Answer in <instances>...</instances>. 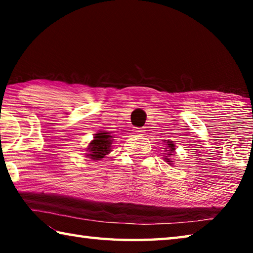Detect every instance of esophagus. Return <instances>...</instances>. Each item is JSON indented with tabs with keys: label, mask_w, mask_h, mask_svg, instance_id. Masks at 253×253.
<instances>
[{
	"label": "esophagus",
	"mask_w": 253,
	"mask_h": 253,
	"mask_svg": "<svg viewBox=\"0 0 253 253\" xmlns=\"http://www.w3.org/2000/svg\"><path fill=\"white\" fill-rule=\"evenodd\" d=\"M134 132H135L136 135H138V136H142V135H144L145 130L143 129V128H135V129H134Z\"/></svg>",
	"instance_id": "34e87169"
}]
</instances>
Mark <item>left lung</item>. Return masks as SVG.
<instances>
[{
    "instance_id": "8db88e82",
    "label": "left lung",
    "mask_w": 253,
    "mask_h": 253,
    "mask_svg": "<svg viewBox=\"0 0 253 253\" xmlns=\"http://www.w3.org/2000/svg\"><path fill=\"white\" fill-rule=\"evenodd\" d=\"M169 153L170 152H173L174 151V144H173V142H169ZM168 155H173V154H168ZM166 160H169V158H166ZM168 162H172V161H168Z\"/></svg>"
}]
</instances>
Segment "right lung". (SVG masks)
I'll return each mask as SVG.
<instances>
[{"label": "right lung", "mask_w": 253, "mask_h": 253, "mask_svg": "<svg viewBox=\"0 0 253 253\" xmlns=\"http://www.w3.org/2000/svg\"><path fill=\"white\" fill-rule=\"evenodd\" d=\"M111 137L113 136H110L109 132H98L96 134V136L93 137L95 139L89 145L87 156L91 158L92 161H99L104 158L110 152L111 142H113Z\"/></svg>", "instance_id": "add662e5"}]
</instances>
